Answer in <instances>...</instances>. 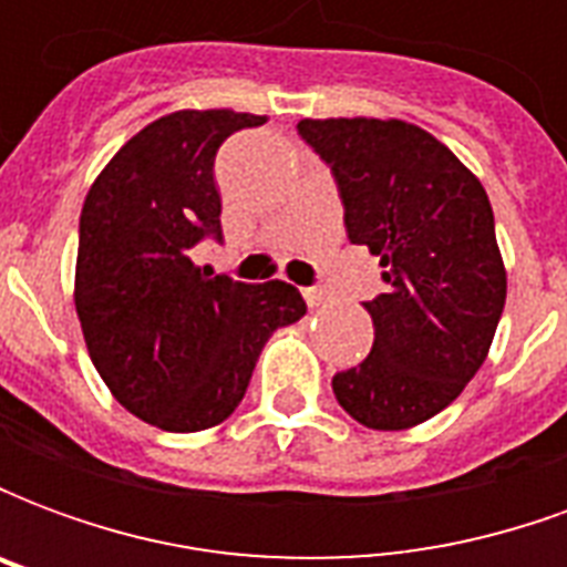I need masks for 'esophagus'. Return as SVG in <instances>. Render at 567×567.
Segmentation results:
<instances>
[{
    "label": "esophagus",
    "mask_w": 567,
    "mask_h": 567,
    "mask_svg": "<svg viewBox=\"0 0 567 567\" xmlns=\"http://www.w3.org/2000/svg\"><path fill=\"white\" fill-rule=\"evenodd\" d=\"M303 300H307L309 309H319L321 303L328 300V295H324L321 288H316V285H312V288H303Z\"/></svg>",
    "instance_id": "esophagus-1"
}]
</instances>
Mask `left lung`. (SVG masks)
<instances>
[{
	"instance_id": "obj_1",
	"label": "left lung",
	"mask_w": 567,
	"mask_h": 567,
	"mask_svg": "<svg viewBox=\"0 0 567 567\" xmlns=\"http://www.w3.org/2000/svg\"><path fill=\"white\" fill-rule=\"evenodd\" d=\"M297 133L331 166L346 234L380 258L389 282V295L364 303L373 349L333 377V394L373 431L419 425L474 380L504 312L507 270L486 187L398 117H303Z\"/></svg>"
}]
</instances>
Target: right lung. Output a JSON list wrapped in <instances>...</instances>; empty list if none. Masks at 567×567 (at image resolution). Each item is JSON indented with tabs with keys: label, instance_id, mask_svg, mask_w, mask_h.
Instances as JSON below:
<instances>
[{
	"label": "right lung",
	"instance_id": "right-lung-1",
	"mask_svg": "<svg viewBox=\"0 0 567 567\" xmlns=\"http://www.w3.org/2000/svg\"><path fill=\"white\" fill-rule=\"evenodd\" d=\"M264 121L230 109L157 117L105 163L81 209L75 309L93 368L163 431L221 425L270 333L307 312L295 285L206 276L190 260L199 239H221L215 154Z\"/></svg>",
	"mask_w": 567,
	"mask_h": 567
}]
</instances>
